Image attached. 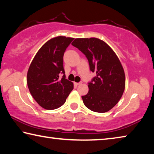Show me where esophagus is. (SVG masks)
Here are the masks:
<instances>
[{"instance_id":"obj_1","label":"esophagus","mask_w":154,"mask_h":154,"mask_svg":"<svg viewBox=\"0 0 154 154\" xmlns=\"http://www.w3.org/2000/svg\"><path fill=\"white\" fill-rule=\"evenodd\" d=\"M82 83V82H79V83H74V84L75 85H81Z\"/></svg>"}]
</instances>
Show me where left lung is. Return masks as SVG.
Returning <instances> with one entry per match:
<instances>
[{
    "mask_svg": "<svg viewBox=\"0 0 154 154\" xmlns=\"http://www.w3.org/2000/svg\"><path fill=\"white\" fill-rule=\"evenodd\" d=\"M72 45L86 57L90 71L96 73L88 83L89 91L82 96L87 108L105 113L120 100L125 89V73L118 57L110 47L97 38H75Z\"/></svg>",
    "mask_w": 154,
    "mask_h": 154,
    "instance_id": "8db88e82",
    "label": "left lung"
}]
</instances>
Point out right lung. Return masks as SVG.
Instances as JSON below:
<instances>
[{
    "label": "right lung",
    "instance_id": "add662e5",
    "mask_svg": "<svg viewBox=\"0 0 154 154\" xmlns=\"http://www.w3.org/2000/svg\"><path fill=\"white\" fill-rule=\"evenodd\" d=\"M73 38L57 36L44 44L32 60L27 73V84L31 95L43 108L51 110L63 105L73 90L67 80L63 56ZM64 75L61 80L59 75Z\"/></svg>",
    "mask_w": 154,
    "mask_h": 154
}]
</instances>
